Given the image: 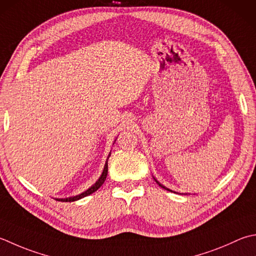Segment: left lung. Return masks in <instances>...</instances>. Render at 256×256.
I'll use <instances>...</instances> for the list:
<instances>
[{
    "mask_svg": "<svg viewBox=\"0 0 256 256\" xmlns=\"http://www.w3.org/2000/svg\"><path fill=\"white\" fill-rule=\"evenodd\" d=\"M153 178H154V181H155V182H156V183L158 184V186H161L162 188H164V190H166V191H170V192H174V191H172V190H170V188H165V186H164V185H163V184H161V183H160V182L158 181V180H156V178H155L154 176H153ZM174 193H176V192H174ZM185 194H186V195H188V193H185Z\"/></svg>",
    "mask_w": 256,
    "mask_h": 256,
    "instance_id": "1",
    "label": "left lung"
}]
</instances>
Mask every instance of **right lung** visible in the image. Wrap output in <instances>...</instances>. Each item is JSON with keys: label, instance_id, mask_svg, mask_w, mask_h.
I'll return each instance as SVG.
<instances>
[{"label": "right lung", "instance_id": "add662e5", "mask_svg": "<svg viewBox=\"0 0 256 256\" xmlns=\"http://www.w3.org/2000/svg\"><path fill=\"white\" fill-rule=\"evenodd\" d=\"M116 141V140H115ZM111 156V152H110L108 156L106 158V162H105V165H104V168H103V172L101 174V176L98 178V180L96 182H95L91 188H88L86 191L82 192L81 194H78V195H74V196H70V198H55L56 201H61V202H74V201H78V200H81L85 196H88V195L94 193L95 191H98V190L102 186V184L104 183L105 180H106V176H108V158Z\"/></svg>", "mask_w": 256, "mask_h": 256}]
</instances>
